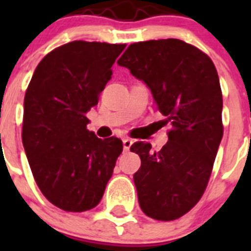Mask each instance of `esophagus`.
<instances>
[{
  "label": "esophagus",
  "instance_id": "obj_1",
  "mask_svg": "<svg viewBox=\"0 0 251 251\" xmlns=\"http://www.w3.org/2000/svg\"><path fill=\"white\" fill-rule=\"evenodd\" d=\"M122 145H124V150H125V151H129L131 145H133V141L129 139V138H125V139H122Z\"/></svg>",
  "mask_w": 251,
  "mask_h": 251
}]
</instances>
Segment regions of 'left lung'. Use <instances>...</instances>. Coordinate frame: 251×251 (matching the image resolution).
Returning <instances> with one entry per match:
<instances>
[{"label":"left lung","mask_w":251,"mask_h":251,"mask_svg":"<svg viewBox=\"0 0 251 251\" xmlns=\"http://www.w3.org/2000/svg\"><path fill=\"white\" fill-rule=\"evenodd\" d=\"M145 82L156 108L172 121L167 145L152 152L146 142L130 150L141 157L134 175L147 216L169 222L202 198L223 138V95L214 62L178 39L134 43L117 61Z\"/></svg>","instance_id":"obj_1"}]
</instances>
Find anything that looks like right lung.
Returning a JSON list of instances; mask_svg holds the SVG:
<instances>
[{
  "label": "right lung",
  "mask_w": 251,
  "mask_h": 251,
  "mask_svg": "<svg viewBox=\"0 0 251 251\" xmlns=\"http://www.w3.org/2000/svg\"><path fill=\"white\" fill-rule=\"evenodd\" d=\"M125 44L72 41L40 61L25 96L22 141L44 197L70 212L98 206L122 152L116 137L87 130L88 110Z\"/></svg>",
  "instance_id": "add662e5"
}]
</instances>
